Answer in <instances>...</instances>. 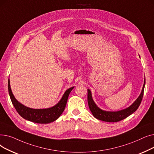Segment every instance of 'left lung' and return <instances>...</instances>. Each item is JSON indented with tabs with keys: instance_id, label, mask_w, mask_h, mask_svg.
Masks as SVG:
<instances>
[{
	"instance_id": "8db88e82",
	"label": "left lung",
	"mask_w": 154,
	"mask_h": 154,
	"mask_svg": "<svg viewBox=\"0 0 154 154\" xmlns=\"http://www.w3.org/2000/svg\"><path fill=\"white\" fill-rule=\"evenodd\" d=\"M145 85V78L144 80V84L142 90L138 98L134 101V103L129 107L117 112H108L105 111L99 108L95 104L93 98L91 91L88 89V103L91 112L95 118L107 122H117L126 119L127 117L134 113L140 106L143 96V91Z\"/></svg>"
}]
</instances>
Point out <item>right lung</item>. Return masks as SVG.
<instances>
[{
  "label": "right lung",
  "instance_id": "add662e5",
  "mask_svg": "<svg viewBox=\"0 0 154 154\" xmlns=\"http://www.w3.org/2000/svg\"><path fill=\"white\" fill-rule=\"evenodd\" d=\"M73 88L74 87H71L66 91L61 100L54 106L45 109H33L21 104L15 98L11 88L9 79L8 80L9 96L16 111L24 119L37 123H49L59 118L64 110L69 94Z\"/></svg>",
  "mask_w": 154,
  "mask_h": 154
}]
</instances>
